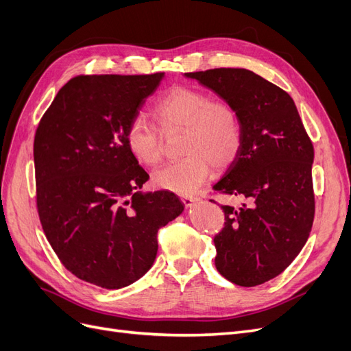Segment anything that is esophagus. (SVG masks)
Here are the masks:
<instances>
[{"label":"esophagus","instance_id":"1","mask_svg":"<svg viewBox=\"0 0 351 351\" xmlns=\"http://www.w3.org/2000/svg\"><path fill=\"white\" fill-rule=\"evenodd\" d=\"M180 199H182L185 206H192L193 204L198 201V197H195V195H182V197H180Z\"/></svg>","mask_w":351,"mask_h":351}]
</instances>
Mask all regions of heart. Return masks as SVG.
Segmentation results:
<instances>
[{
    "instance_id": "heart-1",
    "label": "heart",
    "mask_w": 351,
    "mask_h": 351,
    "mask_svg": "<svg viewBox=\"0 0 351 351\" xmlns=\"http://www.w3.org/2000/svg\"><path fill=\"white\" fill-rule=\"evenodd\" d=\"M152 112L162 133L182 130L179 152L185 154L154 173L153 180L159 188L192 192L208 176L210 165L224 169L237 158L241 123L228 102L211 99L199 89L175 86L156 101ZM125 138L140 163L156 166L162 160L160 134L145 119L137 117L128 124Z\"/></svg>"
}]
</instances>
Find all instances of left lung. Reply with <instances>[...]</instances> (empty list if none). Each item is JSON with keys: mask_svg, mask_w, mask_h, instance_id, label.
<instances>
[{"mask_svg": "<svg viewBox=\"0 0 351 351\" xmlns=\"http://www.w3.org/2000/svg\"><path fill=\"white\" fill-rule=\"evenodd\" d=\"M185 76L234 107L241 123L237 158L213 186L240 201L221 205L215 267L240 287L262 285L293 262L313 228V143L289 94L254 72L218 68Z\"/></svg>", "mask_w": 351, "mask_h": 351, "instance_id": "obj_1", "label": "left lung"}]
</instances>
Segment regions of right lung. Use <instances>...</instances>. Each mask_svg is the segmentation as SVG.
Masks as SVG:
<instances>
[{"label": "right lung", "mask_w": 351, "mask_h": 351, "mask_svg": "<svg viewBox=\"0 0 351 351\" xmlns=\"http://www.w3.org/2000/svg\"><path fill=\"white\" fill-rule=\"evenodd\" d=\"M165 73L81 75L63 85L34 136L37 211L71 274L106 289L140 279L158 253V231L184 211L149 179L125 138Z\"/></svg>", "instance_id": "obj_1"}]
</instances>
